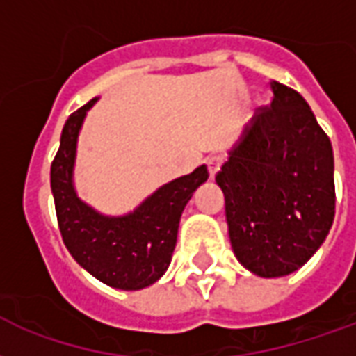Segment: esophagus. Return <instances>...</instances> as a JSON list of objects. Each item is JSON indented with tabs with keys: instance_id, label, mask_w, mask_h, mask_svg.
Masks as SVG:
<instances>
[{
	"instance_id": "esophagus-1",
	"label": "esophagus",
	"mask_w": 356,
	"mask_h": 356,
	"mask_svg": "<svg viewBox=\"0 0 356 356\" xmlns=\"http://www.w3.org/2000/svg\"><path fill=\"white\" fill-rule=\"evenodd\" d=\"M222 163H224V157L222 155H210L209 159H207V167H209V175L210 178H214L216 172L222 167Z\"/></svg>"
}]
</instances>
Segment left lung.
<instances>
[{
  "instance_id": "8db88e82",
  "label": "left lung",
  "mask_w": 356,
  "mask_h": 356,
  "mask_svg": "<svg viewBox=\"0 0 356 356\" xmlns=\"http://www.w3.org/2000/svg\"><path fill=\"white\" fill-rule=\"evenodd\" d=\"M269 85L273 100L256 110L216 175L233 252L267 279L309 260L336 212L330 138L298 90Z\"/></svg>"
}]
</instances>
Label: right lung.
Returning a JSON list of instances; mask_svg holds the SVG:
<instances>
[{
	"label": "right lung",
	"instance_id": "1",
	"mask_svg": "<svg viewBox=\"0 0 356 356\" xmlns=\"http://www.w3.org/2000/svg\"><path fill=\"white\" fill-rule=\"evenodd\" d=\"M74 111L62 129L60 147L51 165V189L62 241L74 260L104 284L140 290L159 281L175 252L184 207L203 181L207 167L159 188L124 216H104L83 203L74 188L77 136L92 104Z\"/></svg>",
	"mask_w": 356,
	"mask_h": 356
}]
</instances>
